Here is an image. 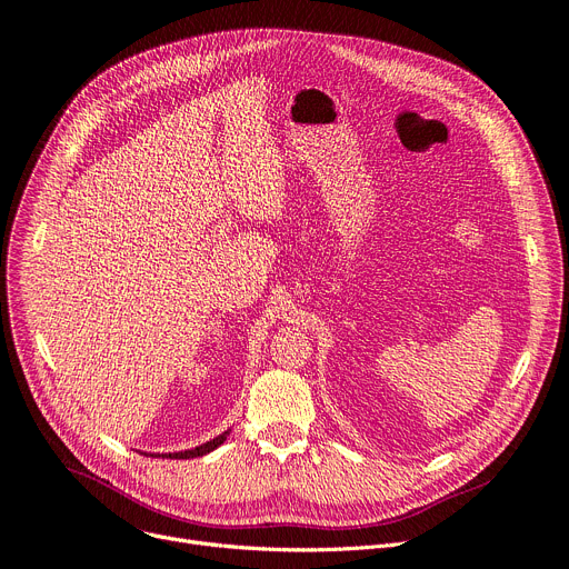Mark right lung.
Masks as SVG:
<instances>
[{
    "mask_svg": "<svg viewBox=\"0 0 569 569\" xmlns=\"http://www.w3.org/2000/svg\"><path fill=\"white\" fill-rule=\"evenodd\" d=\"M228 435H230V430H226L223 435L213 437V440H209V442H207V445H202V447H196V449H191V451H182V453H168V456H163V458H178V460H187V458H198V456H204V453L213 451L216 447H221V445L228 440Z\"/></svg>",
    "mask_w": 569,
    "mask_h": 569,
    "instance_id": "add662e5",
    "label": "right lung"
}]
</instances>
